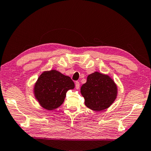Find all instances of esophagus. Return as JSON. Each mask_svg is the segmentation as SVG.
Masks as SVG:
<instances>
[{
	"label": "esophagus",
	"instance_id": "1",
	"mask_svg": "<svg viewBox=\"0 0 151 151\" xmlns=\"http://www.w3.org/2000/svg\"><path fill=\"white\" fill-rule=\"evenodd\" d=\"M75 87L76 89H78L79 87H80V83L78 81L75 82Z\"/></svg>",
	"mask_w": 151,
	"mask_h": 151
}]
</instances>
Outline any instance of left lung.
I'll list each match as a JSON object with an SVG mask.
<instances>
[{"mask_svg":"<svg viewBox=\"0 0 151 151\" xmlns=\"http://www.w3.org/2000/svg\"><path fill=\"white\" fill-rule=\"evenodd\" d=\"M85 105L95 111H101L113 103L117 94V87L108 75L95 72L89 75L86 83L81 88Z\"/></svg>","mask_w":151,"mask_h":151,"instance_id":"1","label":"left lung"}]
</instances>
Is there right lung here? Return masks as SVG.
<instances>
[{
    "label": "right lung",
    "mask_w": 151,
    "mask_h": 151,
    "mask_svg": "<svg viewBox=\"0 0 151 151\" xmlns=\"http://www.w3.org/2000/svg\"><path fill=\"white\" fill-rule=\"evenodd\" d=\"M75 88L69 76L57 70L46 71L41 74L35 85V95L43 108L50 111L63 103L66 93Z\"/></svg>",
    "instance_id": "1"
}]
</instances>
